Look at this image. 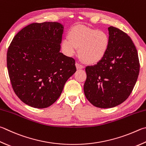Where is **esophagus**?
Masks as SVG:
<instances>
[{
	"label": "esophagus",
	"instance_id": "34e87169",
	"mask_svg": "<svg viewBox=\"0 0 146 146\" xmlns=\"http://www.w3.org/2000/svg\"><path fill=\"white\" fill-rule=\"evenodd\" d=\"M75 66H76V68L77 70H80V69L83 68V66L81 65L80 64H79V63H78V62H76Z\"/></svg>",
	"mask_w": 146,
	"mask_h": 146
}]
</instances>
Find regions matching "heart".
<instances>
[{
	"mask_svg": "<svg viewBox=\"0 0 146 146\" xmlns=\"http://www.w3.org/2000/svg\"><path fill=\"white\" fill-rule=\"evenodd\" d=\"M110 39L107 32L100 29L76 25L71 28L68 37L62 39L61 47L66 55L71 56L78 48V56L84 63L95 64L107 55Z\"/></svg>",
	"mask_w": 146,
	"mask_h": 146,
	"instance_id": "heart-1",
	"label": "heart"
}]
</instances>
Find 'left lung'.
Listing matches in <instances>:
<instances>
[{
	"instance_id": "left-lung-1",
	"label": "left lung",
	"mask_w": 146,
	"mask_h": 146,
	"mask_svg": "<svg viewBox=\"0 0 146 146\" xmlns=\"http://www.w3.org/2000/svg\"><path fill=\"white\" fill-rule=\"evenodd\" d=\"M110 46L97 64L86 68L85 96L96 107H114L130 95L137 80L140 63L137 50L130 37L123 31L108 28Z\"/></svg>"
}]
</instances>
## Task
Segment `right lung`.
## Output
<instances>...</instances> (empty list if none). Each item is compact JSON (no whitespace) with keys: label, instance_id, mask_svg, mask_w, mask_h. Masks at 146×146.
<instances>
[{"label":"right lung","instance_id":"obj_1","mask_svg":"<svg viewBox=\"0 0 146 146\" xmlns=\"http://www.w3.org/2000/svg\"><path fill=\"white\" fill-rule=\"evenodd\" d=\"M62 33L59 23H33L18 32L10 44L7 67L11 84L27 105H52L75 73V59L59 52Z\"/></svg>","mask_w":146,"mask_h":146}]
</instances>
